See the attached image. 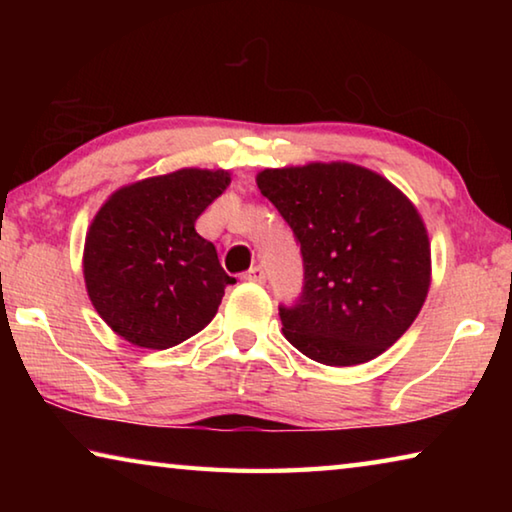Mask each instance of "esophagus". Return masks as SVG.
<instances>
[{
    "instance_id": "34e87169",
    "label": "esophagus",
    "mask_w": 512,
    "mask_h": 512,
    "mask_svg": "<svg viewBox=\"0 0 512 512\" xmlns=\"http://www.w3.org/2000/svg\"><path fill=\"white\" fill-rule=\"evenodd\" d=\"M244 280H248V282H257V284H264V282H266V273H264V268H262V266H253V268H250V271L244 275Z\"/></svg>"
}]
</instances>
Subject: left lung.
I'll return each mask as SVG.
<instances>
[{
  "instance_id": "1",
  "label": "left lung",
  "mask_w": 512,
  "mask_h": 512,
  "mask_svg": "<svg viewBox=\"0 0 512 512\" xmlns=\"http://www.w3.org/2000/svg\"><path fill=\"white\" fill-rule=\"evenodd\" d=\"M257 187L291 225L305 284L280 305L282 332L305 357L357 366L411 327L431 284V248L415 205L350 162L264 169Z\"/></svg>"
}]
</instances>
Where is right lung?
Returning <instances> with one entry per match:
<instances>
[{"instance_id": "1", "label": "right lung", "mask_w": 512, "mask_h": 512, "mask_svg": "<svg viewBox=\"0 0 512 512\" xmlns=\"http://www.w3.org/2000/svg\"><path fill=\"white\" fill-rule=\"evenodd\" d=\"M230 185L223 169H178L117 189L85 237V289L112 332L167 350L214 318L228 284L194 223Z\"/></svg>"}]
</instances>
